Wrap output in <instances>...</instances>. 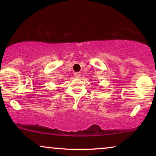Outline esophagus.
<instances>
[{"label":"esophagus","instance_id":"34e87169","mask_svg":"<svg viewBox=\"0 0 156 156\" xmlns=\"http://www.w3.org/2000/svg\"><path fill=\"white\" fill-rule=\"evenodd\" d=\"M74 76H75L76 77L79 78L81 76V73L80 72H75V73H74Z\"/></svg>","mask_w":156,"mask_h":156}]
</instances>
